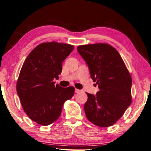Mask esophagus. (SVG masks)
<instances>
[{
  "label": "esophagus",
  "mask_w": 151,
  "mask_h": 151,
  "mask_svg": "<svg viewBox=\"0 0 151 151\" xmlns=\"http://www.w3.org/2000/svg\"><path fill=\"white\" fill-rule=\"evenodd\" d=\"M75 92H76V93H79L81 92V90H80V89H76Z\"/></svg>",
  "instance_id": "1"
}]
</instances>
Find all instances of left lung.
<instances>
[{
  "label": "left lung",
  "mask_w": 151,
  "mask_h": 151,
  "mask_svg": "<svg viewBox=\"0 0 151 151\" xmlns=\"http://www.w3.org/2000/svg\"><path fill=\"white\" fill-rule=\"evenodd\" d=\"M77 51L99 89L96 96L86 93V116L96 126H111L132 103V77L129 70L117 50L108 43L79 45Z\"/></svg>",
  "instance_id": "left-lung-1"
}]
</instances>
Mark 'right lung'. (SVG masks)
Masks as SVG:
<instances>
[{"label": "right lung", "mask_w": 151, "mask_h": 151, "mask_svg": "<svg viewBox=\"0 0 151 151\" xmlns=\"http://www.w3.org/2000/svg\"><path fill=\"white\" fill-rule=\"evenodd\" d=\"M74 49L70 44L56 42L38 45L22 65L16 90L23 110L31 120L48 125L60 116L63 104L74 96L73 86H55L63 60Z\"/></svg>", "instance_id": "add662e5"}]
</instances>
